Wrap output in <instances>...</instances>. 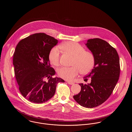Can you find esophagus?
I'll use <instances>...</instances> for the list:
<instances>
[{
  "label": "esophagus",
  "mask_w": 132,
  "mask_h": 132,
  "mask_svg": "<svg viewBox=\"0 0 132 132\" xmlns=\"http://www.w3.org/2000/svg\"><path fill=\"white\" fill-rule=\"evenodd\" d=\"M67 82H68V84H69V85H74V82H70V81H67Z\"/></svg>",
  "instance_id": "1"
}]
</instances>
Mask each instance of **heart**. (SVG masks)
Here are the masks:
<instances>
[{"label": "heart", "instance_id": "b5f03b06", "mask_svg": "<svg viewBox=\"0 0 132 132\" xmlns=\"http://www.w3.org/2000/svg\"><path fill=\"white\" fill-rule=\"evenodd\" d=\"M60 47L69 54L74 56L72 67H63L57 70L58 76L65 80L72 81L81 72L82 74L89 73L95 64L94 54L90 51L85 50L82 45L74 42H67L60 45ZM60 50L54 47L50 50L48 58L50 62L58 66L60 63Z\"/></svg>", "mask_w": 132, "mask_h": 132}]
</instances>
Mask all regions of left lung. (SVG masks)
Listing matches in <instances>:
<instances>
[{
  "instance_id": "left-lung-1",
  "label": "left lung",
  "mask_w": 132,
  "mask_h": 132,
  "mask_svg": "<svg viewBox=\"0 0 132 132\" xmlns=\"http://www.w3.org/2000/svg\"><path fill=\"white\" fill-rule=\"evenodd\" d=\"M86 44L95 59L94 68L84 78L85 81L91 78V82L80 84L81 92L73 97L82 106L92 108L104 102L112 93L119 78V57L116 50L101 38L89 39Z\"/></svg>"
}]
</instances>
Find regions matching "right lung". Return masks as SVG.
I'll list each match as a JSON object with an SVG mask.
<instances>
[{
    "label": "right lung",
    "instance_id": "1",
    "mask_svg": "<svg viewBox=\"0 0 132 132\" xmlns=\"http://www.w3.org/2000/svg\"><path fill=\"white\" fill-rule=\"evenodd\" d=\"M58 40L45 33H36L21 40L13 55L15 77L22 95L28 101L42 103L55 94L63 79L52 76L48 55Z\"/></svg>",
    "mask_w": 132,
    "mask_h": 132
}]
</instances>
